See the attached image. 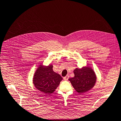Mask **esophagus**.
I'll return each instance as SVG.
<instances>
[{
  "label": "esophagus",
  "instance_id": "34e87169",
  "mask_svg": "<svg viewBox=\"0 0 121 121\" xmlns=\"http://www.w3.org/2000/svg\"><path fill=\"white\" fill-rule=\"evenodd\" d=\"M69 75H66V76L64 77V78H63V79H65V81H67L68 79H69Z\"/></svg>",
  "mask_w": 121,
  "mask_h": 121
}]
</instances>
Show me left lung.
Listing matches in <instances>:
<instances>
[{
  "label": "left lung",
  "mask_w": 121,
  "mask_h": 121,
  "mask_svg": "<svg viewBox=\"0 0 121 121\" xmlns=\"http://www.w3.org/2000/svg\"><path fill=\"white\" fill-rule=\"evenodd\" d=\"M74 78L69 81L75 91L79 94H83L91 89L96 83V73L90 66H83L81 69L76 68L73 71Z\"/></svg>",
  "instance_id": "1"
}]
</instances>
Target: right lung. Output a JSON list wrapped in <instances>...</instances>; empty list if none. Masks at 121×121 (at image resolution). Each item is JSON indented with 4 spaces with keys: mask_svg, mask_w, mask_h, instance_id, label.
Listing matches in <instances>:
<instances>
[{
    "mask_svg": "<svg viewBox=\"0 0 121 121\" xmlns=\"http://www.w3.org/2000/svg\"><path fill=\"white\" fill-rule=\"evenodd\" d=\"M52 68V65L45 66L41 64L33 76V82L36 88L46 95L55 91L63 79L60 75L53 71Z\"/></svg>",
    "mask_w": 121,
    "mask_h": 121,
    "instance_id": "obj_1",
    "label": "right lung"
}]
</instances>
